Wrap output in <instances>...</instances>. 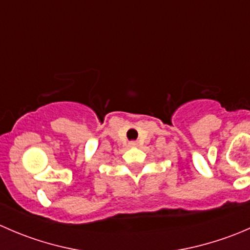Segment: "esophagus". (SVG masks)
<instances>
[{
    "label": "esophagus",
    "mask_w": 250,
    "mask_h": 250,
    "mask_svg": "<svg viewBox=\"0 0 250 250\" xmlns=\"http://www.w3.org/2000/svg\"><path fill=\"white\" fill-rule=\"evenodd\" d=\"M129 146H130V147H135V146H138V143H137V141H130Z\"/></svg>",
    "instance_id": "esophagus-1"
}]
</instances>
